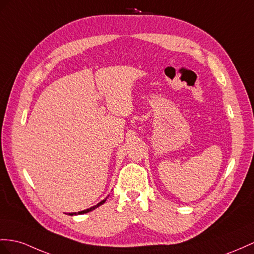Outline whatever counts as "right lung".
Listing matches in <instances>:
<instances>
[{
	"mask_svg": "<svg viewBox=\"0 0 254 254\" xmlns=\"http://www.w3.org/2000/svg\"><path fill=\"white\" fill-rule=\"evenodd\" d=\"M107 198V197H106ZM106 198L105 199H103L102 201H100L99 204L97 205H95V206H93V207H91V208H88V209H86V210H82V211H79V212H71V213H68L69 216H76V214H83V213H87V212H90V211H92V210H94L95 208H97V207H100L101 205H103L104 203H105L106 201Z\"/></svg>",
	"mask_w": 254,
	"mask_h": 254,
	"instance_id": "add662e5",
	"label": "right lung"
}]
</instances>
